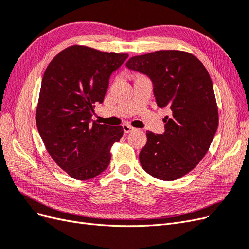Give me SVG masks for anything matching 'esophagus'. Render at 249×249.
I'll return each mask as SVG.
<instances>
[{
    "instance_id": "esophagus-1",
    "label": "esophagus",
    "mask_w": 249,
    "mask_h": 249,
    "mask_svg": "<svg viewBox=\"0 0 249 249\" xmlns=\"http://www.w3.org/2000/svg\"><path fill=\"white\" fill-rule=\"evenodd\" d=\"M123 129H124V133H131L132 131L135 130L133 126H131V125H129V124H124V125H123Z\"/></svg>"
}]
</instances>
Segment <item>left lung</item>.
I'll use <instances>...</instances> for the list:
<instances>
[{"label":"left lung","instance_id":"8db88e82","mask_svg":"<svg viewBox=\"0 0 249 249\" xmlns=\"http://www.w3.org/2000/svg\"><path fill=\"white\" fill-rule=\"evenodd\" d=\"M126 67L147 76L165 116V132H146L139 160L148 175L175 180L190 172L207 154L218 127L213 83L206 67L187 52L166 50L135 56Z\"/></svg>","mask_w":249,"mask_h":249}]
</instances>
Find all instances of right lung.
<instances>
[{
	"label": "right lung",
	"instance_id": "add662e5",
	"mask_svg": "<svg viewBox=\"0 0 249 249\" xmlns=\"http://www.w3.org/2000/svg\"><path fill=\"white\" fill-rule=\"evenodd\" d=\"M127 54L72 46L60 52L44 71L36 124L58 166L76 179H90L109 166L110 148L123 126L97 124L94 104L103 103L112 72Z\"/></svg>",
	"mask_w": 249,
	"mask_h": 249
}]
</instances>
